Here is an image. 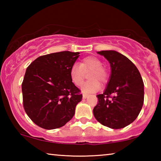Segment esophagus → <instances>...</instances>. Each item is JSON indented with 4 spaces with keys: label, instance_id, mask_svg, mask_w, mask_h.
I'll return each instance as SVG.
<instances>
[{
    "label": "esophagus",
    "instance_id": "34e87169",
    "mask_svg": "<svg viewBox=\"0 0 161 161\" xmlns=\"http://www.w3.org/2000/svg\"><path fill=\"white\" fill-rule=\"evenodd\" d=\"M89 96V94H83V99H86V98H87V97Z\"/></svg>",
    "mask_w": 161,
    "mask_h": 161
}]
</instances>
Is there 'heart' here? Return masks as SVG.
Returning <instances> with one entry per match:
<instances>
[{
    "label": "heart",
    "instance_id": "1",
    "mask_svg": "<svg viewBox=\"0 0 161 161\" xmlns=\"http://www.w3.org/2000/svg\"><path fill=\"white\" fill-rule=\"evenodd\" d=\"M91 72L88 75V81L84 84L81 90L84 93H92L99 91L101 88L100 83H105L108 80V72L103 67L102 62L94 56H89L84 58L79 64H72L69 70L70 79L72 83L77 86H80L84 80V73Z\"/></svg>",
    "mask_w": 161,
    "mask_h": 161
}]
</instances>
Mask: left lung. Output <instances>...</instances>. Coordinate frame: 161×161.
<instances>
[{
  "mask_svg": "<svg viewBox=\"0 0 161 161\" xmlns=\"http://www.w3.org/2000/svg\"><path fill=\"white\" fill-rule=\"evenodd\" d=\"M98 54L110 63L111 75L107 86L98 94L94 116L100 124L119 129L131 124L139 114L144 101V84L139 71L126 56L114 50Z\"/></svg>",
  "mask_w": 161,
  "mask_h": 161,
  "instance_id": "obj_1",
  "label": "left lung"
}]
</instances>
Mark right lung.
<instances>
[{"label": "right lung", "instance_id": "obj_1", "mask_svg": "<svg viewBox=\"0 0 161 161\" xmlns=\"http://www.w3.org/2000/svg\"><path fill=\"white\" fill-rule=\"evenodd\" d=\"M80 53L63 51L40 56L27 68L22 83L23 107L29 118L45 129L64 126L82 99L69 70Z\"/></svg>", "mask_w": 161, "mask_h": 161}]
</instances>
